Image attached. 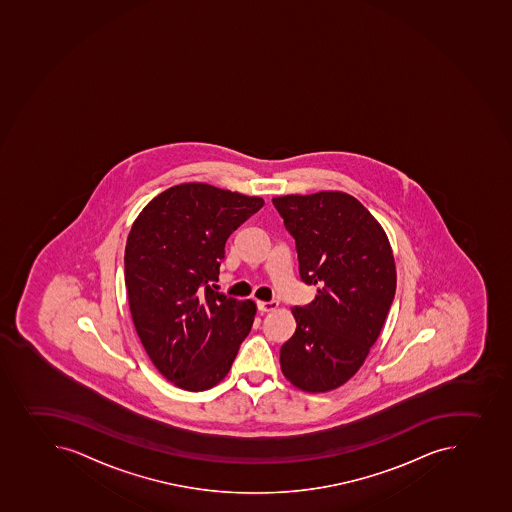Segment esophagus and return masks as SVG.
<instances>
[{
    "label": "esophagus",
    "instance_id": "esophagus-1",
    "mask_svg": "<svg viewBox=\"0 0 512 512\" xmlns=\"http://www.w3.org/2000/svg\"><path fill=\"white\" fill-rule=\"evenodd\" d=\"M257 307L262 313L273 312V310H277L278 302H275V300H270V302H257Z\"/></svg>",
    "mask_w": 512,
    "mask_h": 512
}]
</instances>
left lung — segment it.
Segmentation results:
<instances>
[{
	"instance_id": "1",
	"label": "left lung",
	"mask_w": 512,
	"mask_h": 512,
	"mask_svg": "<svg viewBox=\"0 0 512 512\" xmlns=\"http://www.w3.org/2000/svg\"><path fill=\"white\" fill-rule=\"evenodd\" d=\"M272 202L295 239L300 277L318 292L312 303L292 308L297 330L280 348L283 375L308 393L335 390L360 370L390 312L396 292L390 242L345 192Z\"/></svg>"
}]
</instances>
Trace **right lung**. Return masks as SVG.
<instances>
[{
	"label": "right lung",
	"mask_w": 512,
	"mask_h": 512,
	"mask_svg": "<svg viewBox=\"0 0 512 512\" xmlns=\"http://www.w3.org/2000/svg\"><path fill=\"white\" fill-rule=\"evenodd\" d=\"M263 199L190 182L164 190L132 224L124 277L132 322L157 370L187 391L224 380L257 307L212 290L225 242Z\"/></svg>",
	"instance_id": "1"
}]
</instances>
